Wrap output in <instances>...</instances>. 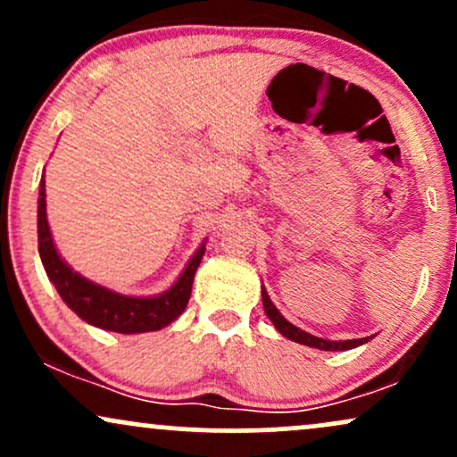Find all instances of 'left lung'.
<instances>
[{
	"instance_id": "8db88e82",
	"label": "left lung",
	"mask_w": 457,
	"mask_h": 457,
	"mask_svg": "<svg viewBox=\"0 0 457 457\" xmlns=\"http://www.w3.org/2000/svg\"><path fill=\"white\" fill-rule=\"evenodd\" d=\"M262 303H264L266 316L270 318V322L275 324V328L279 330L283 337L292 339V342H296V344L312 345V348H318V350H330V353H333V350L356 348V345H363V344H367L371 339V337H361V339H345V342H330V339L316 337V335H309L303 328H298L292 322H287V320L279 313V309L272 305L269 292H266L264 287H262Z\"/></svg>"
}]
</instances>
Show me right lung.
Returning <instances> with one entry per match:
<instances>
[{
	"mask_svg": "<svg viewBox=\"0 0 457 457\" xmlns=\"http://www.w3.org/2000/svg\"><path fill=\"white\" fill-rule=\"evenodd\" d=\"M206 246H199L188 260L187 269L178 277V281L170 290L156 296H124L109 287L98 286L86 277L79 275L57 253L54 238H51L49 221H46V195H45V176L40 180L38 193V253L43 260L46 277L54 283L57 295L66 303L79 318L86 320L92 327L113 330V333H148L159 330L185 312L188 298H191L193 277L199 262L204 258Z\"/></svg>",
	"mask_w": 457,
	"mask_h": 457,
	"instance_id": "right-lung-1",
	"label": "right lung"
}]
</instances>
